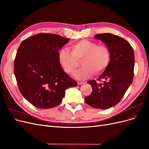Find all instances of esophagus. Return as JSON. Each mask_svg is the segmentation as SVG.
<instances>
[{
	"instance_id": "34e87169",
	"label": "esophagus",
	"mask_w": 149,
	"mask_h": 149,
	"mask_svg": "<svg viewBox=\"0 0 149 149\" xmlns=\"http://www.w3.org/2000/svg\"><path fill=\"white\" fill-rule=\"evenodd\" d=\"M85 84V82H80V81H78V82H77V84H78L79 85H83V84Z\"/></svg>"
}]
</instances>
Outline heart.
<instances>
[{
    "instance_id": "obj_1",
    "label": "heart",
    "mask_w": 149,
    "mask_h": 149,
    "mask_svg": "<svg viewBox=\"0 0 149 149\" xmlns=\"http://www.w3.org/2000/svg\"><path fill=\"white\" fill-rule=\"evenodd\" d=\"M71 52L62 49L59 52V61L66 73L73 74L82 60L83 68L77 72L74 77L85 80L92 76L93 71L97 74L103 72L109 64L111 54L107 47L98 45L89 40H81L70 46Z\"/></svg>"
}]
</instances>
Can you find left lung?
<instances>
[{
  "label": "left lung",
  "mask_w": 149,
  "mask_h": 149,
  "mask_svg": "<svg viewBox=\"0 0 149 149\" xmlns=\"http://www.w3.org/2000/svg\"><path fill=\"white\" fill-rule=\"evenodd\" d=\"M104 42L111 54L109 64L104 72L95 80L88 81L92 92L85 98L90 107L105 109L115 106L121 100L132 82L134 77V54L130 44L124 38L111 33L94 36Z\"/></svg>",
  "instance_id": "left-lung-1"
}]
</instances>
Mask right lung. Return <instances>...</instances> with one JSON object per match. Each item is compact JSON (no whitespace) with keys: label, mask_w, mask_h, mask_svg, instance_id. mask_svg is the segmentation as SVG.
I'll return each instance as SVG.
<instances>
[{"label":"right lung","mask_w":149,"mask_h":149,"mask_svg":"<svg viewBox=\"0 0 149 149\" xmlns=\"http://www.w3.org/2000/svg\"><path fill=\"white\" fill-rule=\"evenodd\" d=\"M69 40L58 35L40 33L23 41L18 47L14 74L22 95L36 108L57 106L65 90L77 85L59 61L58 51Z\"/></svg>","instance_id":"add662e5"}]
</instances>
